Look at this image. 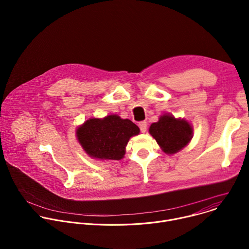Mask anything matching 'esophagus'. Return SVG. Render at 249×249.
<instances>
[{
	"label": "esophagus",
	"instance_id": "obj_1",
	"mask_svg": "<svg viewBox=\"0 0 249 249\" xmlns=\"http://www.w3.org/2000/svg\"><path fill=\"white\" fill-rule=\"evenodd\" d=\"M139 127H140V130L142 133H145L147 131V127H148V124L146 121H142L139 123Z\"/></svg>",
	"mask_w": 249,
	"mask_h": 249
}]
</instances>
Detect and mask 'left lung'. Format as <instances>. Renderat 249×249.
<instances>
[{
	"instance_id": "1",
	"label": "left lung",
	"mask_w": 249,
	"mask_h": 249,
	"mask_svg": "<svg viewBox=\"0 0 249 249\" xmlns=\"http://www.w3.org/2000/svg\"><path fill=\"white\" fill-rule=\"evenodd\" d=\"M160 149L168 155H173L188 145L192 139L193 129L184 119H176L170 114H164L159 121L153 123L149 130Z\"/></svg>"
}]
</instances>
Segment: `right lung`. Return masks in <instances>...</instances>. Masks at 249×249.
Instances as JSON below:
<instances>
[{"instance_id":"right-lung-1","label":"right lung","mask_w":249,"mask_h":249,"mask_svg":"<svg viewBox=\"0 0 249 249\" xmlns=\"http://www.w3.org/2000/svg\"><path fill=\"white\" fill-rule=\"evenodd\" d=\"M139 133V127L131 120L112 114L87 120L77 129L76 135L90 158L119 160L125 155L130 138Z\"/></svg>"}]
</instances>
